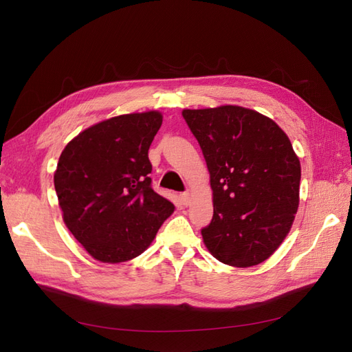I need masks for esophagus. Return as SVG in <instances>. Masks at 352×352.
Returning a JSON list of instances; mask_svg holds the SVG:
<instances>
[{"label": "esophagus", "mask_w": 352, "mask_h": 352, "mask_svg": "<svg viewBox=\"0 0 352 352\" xmlns=\"http://www.w3.org/2000/svg\"><path fill=\"white\" fill-rule=\"evenodd\" d=\"M181 200H182V205H185V206H188L190 205V192L188 191H185V192H182L181 194Z\"/></svg>", "instance_id": "34e87169"}]
</instances>
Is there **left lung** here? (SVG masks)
<instances>
[{"label":"left lung","mask_w":352,"mask_h":352,"mask_svg":"<svg viewBox=\"0 0 352 352\" xmlns=\"http://www.w3.org/2000/svg\"><path fill=\"white\" fill-rule=\"evenodd\" d=\"M210 175L214 215L201 229L215 259L253 267L276 252L300 201V160L278 124L236 105L184 110Z\"/></svg>","instance_id":"8db88e82"}]
</instances>
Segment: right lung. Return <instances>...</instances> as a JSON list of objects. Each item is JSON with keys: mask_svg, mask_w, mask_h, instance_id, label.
<instances>
[{"mask_svg": "<svg viewBox=\"0 0 352 352\" xmlns=\"http://www.w3.org/2000/svg\"><path fill=\"white\" fill-rule=\"evenodd\" d=\"M161 123L158 111L117 116L82 131L60 155L54 186L63 220L100 262L142 254L173 214L149 176V147Z\"/></svg>", "mask_w": 352, "mask_h": 352, "instance_id": "1", "label": "right lung"}]
</instances>
